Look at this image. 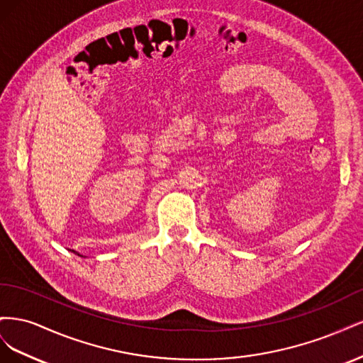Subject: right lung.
Instances as JSON below:
<instances>
[{"label":"right lung","mask_w":363,"mask_h":363,"mask_svg":"<svg viewBox=\"0 0 363 363\" xmlns=\"http://www.w3.org/2000/svg\"><path fill=\"white\" fill-rule=\"evenodd\" d=\"M72 252H75V255H79V256H82V255H80V252H77V251H74V250H72ZM82 257H84V256H82Z\"/></svg>","instance_id":"add662e5"}]
</instances>
